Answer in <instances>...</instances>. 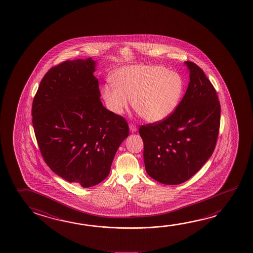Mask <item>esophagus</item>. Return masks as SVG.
Returning <instances> with one entry per match:
<instances>
[{
	"mask_svg": "<svg viewBox=\"0 0 253 253\" xmlns=\"http://www.w3.org/2000/svg\"><path fill=\"white\" fill-rule=\"evenodd\" d=\"M129 129H130L131 132H136V131H137V127L136 125H133V124H129Z\"/></svg>",
	"mask_w": 253,
	"mask_h": 253,
	"instance_id": "esophagus-1",
	"label": "esophagus"
}]
</instances>
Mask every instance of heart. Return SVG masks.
<instances>
[{"mask_svg": "<svg viewBox=\"0 0 253 253\" xmlns=\"http://www.w3.org/2000/svg\"><path fill=\"white\" fill-rule=\"evenodd\" d=\"M115 80L116 84L103 87L107 108L121 115L132 99L134 109L149 123L167 118L178 105L185 87L179 74L151 65L123 67L116 73Z\"/></svg>", "mask_w": 253, "mask_h": 253, "instance_id": "heart-1", "label": "heart"}]
</instances>
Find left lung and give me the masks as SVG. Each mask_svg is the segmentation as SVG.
<instances>
[{
	"mask_svg": "<svg viewBox=\"0 0 253 253\" xmlns=\"http://www.w3.org/2000/svg\"><path fill=\"white\" fill-rule=\"evenodd\" d=\"M190 82L176 109L157 123L141 125L146 172L164 185L186 181L212 155L220 125L217 91L201 67L190 61Z\"/></svg>",
	"mask_w": 253,
	"mask_h": 253,
	"instance_id": "1",
	"label": "left lung"
}]
</instances>
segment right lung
Segmentation results:
<instances>
[{
	"label": "right lung",
	"instance_id": "add662e5",
	"mask_svg": "<svg viewBox=\"0 0 253 253\" xmlns=\"http://www.w3.org/2000/svg\"><path fill=\"white\" fill-rule=\"evenodd\" d=\"M92 58L67 60L41 81L32 106L41 154L53 172L90 187L108 176L116 151L128 136L123 116L100 101Z\"/></svg>",
	"mask_w": 253,
	"mask_h": 253
}]
</instances>
